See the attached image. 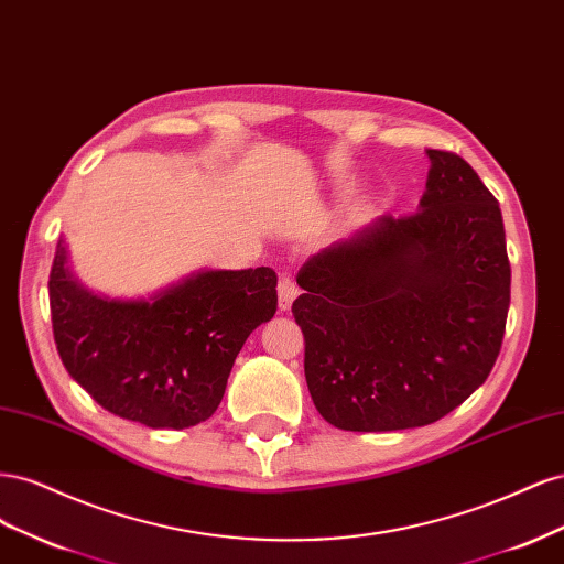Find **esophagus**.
I'll list each match as a JSON object with an SVG mask.
<instances>
[{
	"label": "esophagus",
	"mask_w": 564,
	"mask_h": 564,
	"mask_svg": "<svg viewBox=\"0 0 564 564\" xmlns=\"http://www.w3.org/2000/svg\"><path fill=\"white\" fill-rule=\"evenodd\" d=\"M296 296H299L296 282L292 280V275H286V272H282L280 280H278V303H280V311H289V308H292V303H294Z\"/></svg>",
	"instance_id": "1"
}]
</instances>
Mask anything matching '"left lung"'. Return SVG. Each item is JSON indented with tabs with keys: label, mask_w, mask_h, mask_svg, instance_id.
<instances>
[{
	"label": "left lung",
	"mask_w": 564,
	"mask_h": 564,
	"mask_svg": "<svg viewBox=\"0 0 564 564\" xmlns=\"http://www.w3.org/2000/svg\"><path fill=\"white\" fill-rule=\"evenodd\" d=\"M419 212L381 216L303 263L292 313L324 421L386 433L429 425L497 362L510 305L499 202L454 152L429 150Z\"/></svg>",
	"instance_id": "left-lung-1"
}]
</instances>
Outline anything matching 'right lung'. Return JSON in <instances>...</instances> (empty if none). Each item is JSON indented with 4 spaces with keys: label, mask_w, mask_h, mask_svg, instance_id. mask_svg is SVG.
<instances>
[{
    "label": "right lung",
    "mask_w": 564,
    "mask_h": 564,
    "mask_svg": "<svg viewBox=\"0 0 564 564\" xmlns=\"http://www.w3.org/2000/svg\"><path fill=\"white\" fill-rule=\"evenodd\" d=\"M272 268L202 270L150 299L84 289L58 242L48 275L54 338L67 373L119 419L191 429L224 400L247 336L278 311Z\"/></svg>",
    "instance_id": "1"
}]
</instances>
